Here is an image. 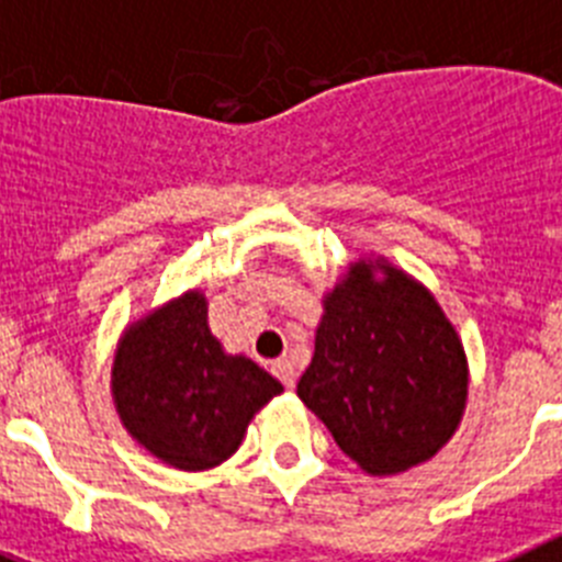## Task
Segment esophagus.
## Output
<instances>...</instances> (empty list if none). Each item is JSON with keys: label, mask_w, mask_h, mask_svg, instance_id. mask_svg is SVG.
<instances>
[{"label": "esophagus", "mask_w": 562, "mask_h": 562, "mask_svg": "<svg viewBox=\"0 0 562 562\" xmlns=\"http://www.w3.org/2000/svg\"><path fill=\"white\" fill-rule=\"evenodd\" d=\"M270 371L278 376V380L284 382V389H295V369H292L290 360H276L270 366Z\"/></svg>", "instance_id": "34e87169"}]
</instances>
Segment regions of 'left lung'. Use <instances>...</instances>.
Listing matches in <instances>:
<instances>
[{
    "label": "left lung",
    "mask_w": 562,
    "mask_h": 562,
    "mask_svg": "<svg viewBox=\"0 0 562 562\" xmlns=\"http://www.w3.org/2000/svg\"><path fill=\"white\" fill-rule=\"evenodd\" d=\"M324 310L301 402L371 475L436 456L464 414L467 360L434 295L394 267L360 261Z\"/></svg>",
    "instance_id": "8db88e82"
}]
</instances>
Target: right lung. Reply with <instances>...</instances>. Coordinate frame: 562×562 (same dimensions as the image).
I'll return each mask as SVG.
<instances>
[{
    "instance_id": "add662e5",
    "label": "right lung",
    "mask_w": 562,
    "mask_h": 562,
    "mask_svg": "<svg viewBox=\"0 0 562 562\" xmlns=\"http://www.w3.org/2000/svg\"><path fill=\"white\" fill-rule=\"evenodd\" d=\"M114 405L128 434L177 470L231 459L247 422L281 382L231 357L207 329V304L188 292L123 335L112 371Z\"/></svg>"
}]
</instances>
